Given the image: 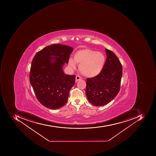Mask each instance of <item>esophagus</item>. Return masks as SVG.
Returning a JSON list of instances; mask_svg holds the SVG:
<instances>
[{
	"instance_id": "obj_1",
	"label": "esophagus",
	"mask_w": 156,
	"mask_h": 156,
	"mask_svg": "<svg viewBox=\"0 0 156 156\" xmlns=\"http://www.w3.org/2000/svg\"><path fill=\"white\" fill-rule=\"evenodd\" d=\"M82 78L80 76H78V75H77L76 76V82H77L78 81V80H82Z\"/></svg>"
}]
</instances>
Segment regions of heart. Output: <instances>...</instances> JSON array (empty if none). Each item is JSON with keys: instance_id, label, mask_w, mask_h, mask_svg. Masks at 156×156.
<instances>
[{"instance_id": "b5f03b06", "label": "heart", "mask_w": 156, "mask_h": 156, "mask_svg": "<svg viewBox=\"0 0 156 156\" xmlns=\"http://www.w3.org/2000/svg\"><path fill=\"white\" fill-rule=\"evenodd\" d=\"M106 58L103 53L89 48L78 50L70 58L68 65L76 69V64H79V69L84 76L94 77L101 73L105 65Z\"/></svg>"}]
</instances>
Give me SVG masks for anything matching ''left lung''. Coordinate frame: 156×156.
Here are the masks:
<instances>
[{
  "label": "left lung",
  "instance_id": "obj_1",
  "mask_svg": "<svg viewBox=\"0 0 156 156\" xmlns=\"http://www.w3.org/2000/svg\"><path fill=\"white\" fill-rule=\"evenodd\" d=\"M105 52L107 58L101 73L86 79V94L89 102L95 106L108 104L120 90L122 65L112 51L105 49Z\"/></svg>",
  "mask_w": 156,
  "mask_h": 156
}]
</instances>
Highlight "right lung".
I'll return each mask as SVG.
<instances>
[{"label":"right lung","instance_id":"1","mask_svg":"<svg viewBox=\"0 0 156 156\" xmlns=\"http://www.w3.org/2000/svg\"><path fill=\"white\" fill-rule=\"evenodd\" d=\"M72 47L54 44L39 51L32 61L30 81L37 99L51 109L61 108L68 100L70 90L74 85L76 75L65 74L62 66L68 63ZM57 56L55 61L50 62Z\"/></svg>","mask_w":156,"mask_h":156}]
</instances>
